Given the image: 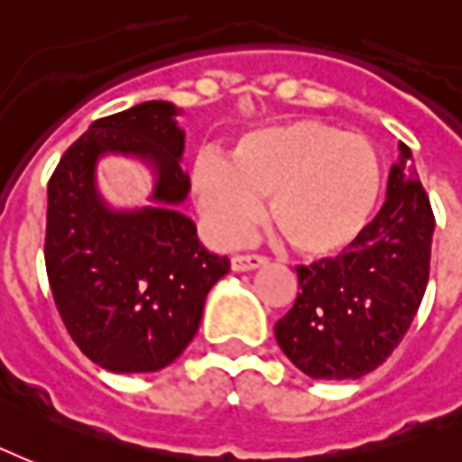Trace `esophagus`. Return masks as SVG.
Returning a JSON list of instances; mask_svg holds the SVG:
<instances>
[{"label":"esophagus","instance_id":"obj_1","mask_svg":"<svg viewBox=\"0 0 462 462\" xmlns=\"http://www.w3.org/2000/svg\"><path fill=\"white\" fill-rule=\"evenodd\" d=\"M266 264V257H259V254H235L230 259L232 272H252V269H259V266Z\"/></svg>","mask_w":462,"mask_h":462}]
</instances>
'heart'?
Returning a JSON list of instances; mask_svg holds the SVG:
<instances>
[{
	"instance_id": "b5f03b06",
	"label": "heart",
	"mask_w": 462,
	"mask_h": 462,
	"mask_svg": "<svg viewBox=\"0 0 462 462\" xmlns=\"http://www.w3.org/2000/svg\"><path fill=\"white\" fill-rule=\"evenodd\" d=\"M190 186L217 240H245L262 217V198H269L283 240L303 257L330 259L353 247L374 220L384 166L367 136L293 119L240 136L227 162L200 156Z\"/></svg>"
}]
</instances>
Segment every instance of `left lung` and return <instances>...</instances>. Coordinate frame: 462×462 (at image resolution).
I'll list each match as a JSON object with an SVG mask.
<instances>
[{"label":"left lung","instance_id":"1","mask_svg":"<svg viewBox=\"0 0 462 462\" xmlns=\"http://www.w3.org/2000/svg\"><path fill=\"white\" fill-rule=\"evenodd\" d=\"M436 220L411 149L399 144L387 200L350 252L296 266L293 309L274 326L283 355L313 379H360L402 343L421 306Z\"/></svg>","mask_w":462,"mask_h":462}]
</instances>
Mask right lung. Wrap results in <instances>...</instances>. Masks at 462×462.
<instances>
[{
    "label": "right lung",
    "instance_id": "right-lung-1",
    "mask_svg": "<svg viewBox=\"0 0 462 462\" xmlns=\"http://www.w3.org/2000/svg\"><path fill=\"white\" fill-rule=\"evenodd\" d=\"M180 109L163 100L92 122L49 180L46 272L75 345L109 372H159L196 337L208 293L230 259L198 240L179 210L183 173ZM125 155L152 171L144 208H112L97 188V163Z\"/></svg>",
    "mask_w": 462,
    "mask_h": 462
}]
</instances>
